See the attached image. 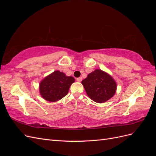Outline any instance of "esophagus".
<instances>
[{
	"label": "esophagus",
	"mask_w": 156,
	"mask_h": 156,
	"mask_svg": "<svg viewBox=\"0 0 156 156\" xmlns=\"http://www.w3.org/2000/svg\"><path fill=\"white\" fill-rule=\"evenodd\" d=\"M82 77H78V78H77V81H78V82H81V81H82Z\"/></svg>",
	"instance_id": "esophagus-1"
}]
</instances>
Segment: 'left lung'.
Listing matches in <instances>:
<instances>
[{"label":"left lung","mask_w":156,"mask_h":156,"mask_svg":"<svg viewBox=\"0 0 156 156\" xmlns=\"http://www.w3.org/2000/svg\"><path fill=\"white\" fill-rule=\"evenodd\" d=\"M81 83L88 96L98 103L110 100L116 92L115 80L111 75L100 69L89 73Z\"/></svg>","instance_id":"1"}]
</instances>
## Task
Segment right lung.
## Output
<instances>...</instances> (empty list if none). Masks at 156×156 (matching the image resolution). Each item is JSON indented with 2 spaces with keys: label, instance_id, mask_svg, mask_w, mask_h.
Instances as JSON below:
<instances>
[{
  "label": "right lung",
  "instance_id": "obj_1",
  "mask_svg": "<svg viewBox=\"0 0 156 156\" xmlns=\"http://www.w3.org/2000/svg\"><path fill=\"white\" fill-rule=\"evenodd\" d=\"M75 82L72 76L56 70L41 80L39 84V92L44 100L55 102L66 96L70 86Z\"/></svg>",
  "mask_w": 156,
  "mask_h": 156
}]
</instances>
